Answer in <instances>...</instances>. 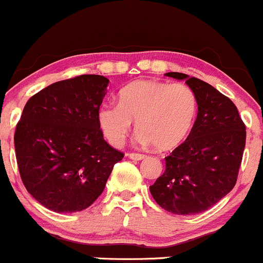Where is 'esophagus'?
<instances>
[{
    "label": "esophagus",
    "instance_id": "esophagus-1",
    "mask_svg": "<svg viewBox=\"0 0 263 263\" xmlns=\"http://www.w3.org/2000/svg\"><path fill=\"white\" fill-rule=\"evenodd\" d=\"M128 158L132 159V160H142V159L146 158V155H145V154L131 153V154H128Z\"/></svg>",
    "mask_w": 263,
    "mask_h": 263
}]
</instances>
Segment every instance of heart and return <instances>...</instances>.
Returning a JSON list of instances; mask_svg holds the SVG:
<instances>
[{
	"label": "heart",
	"mask_w": 263,
	"mask_h": 263,
	"mask_svg": "<svg viewBox=\"0 0 263 263\" xmlns=\"http://www.w3.org/2000/svg\"><path fill=\"white\" fill-rule=\"evenodd\" d=\"M196 112V97L187 85L139 80L121 90L119 103L99 108L98 123L107 141L119 147L136 121L140 142L165 151L187 139Z\"/></svg>",
	"instance_id": "heart-1"
}]
</instances>
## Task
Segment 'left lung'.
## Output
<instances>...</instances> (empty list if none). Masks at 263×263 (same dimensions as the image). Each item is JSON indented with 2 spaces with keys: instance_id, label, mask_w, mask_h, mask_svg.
Masks as SVG:
<instances>
[{
  "instance_id": "8db88e82",
  "label": "left lung",
  "mask_w": 263,
  "mask_h": 263,
  "mask_svg": "<svg viewBox=\"0 0 263 263\" xmlns=\"http://www.w3.org/2000/svg\"><path fill=\"white\" fill-rule=\"evenodd\" d=\"M196 97L197 118L187 140L165 158V172L150 192L164 210L195 215L213 208L234 188L246 146V126L234 103L208 82L181 72Z\"/></svg>"
}]
</instances>
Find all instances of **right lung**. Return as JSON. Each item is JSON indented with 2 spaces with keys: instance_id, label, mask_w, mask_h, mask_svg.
Instances as JSON below:
<instances>
[{
  "instance_id": "obj_1",
  "label": "right lung",
  "mask_w": 263,
  "mask_h": 263,
  "mask_svg": "<svg viewBox=\"0 0 263 263\" xmlns=\"http://www.w3.org/2000/svg\"><path fill=\"white\" fill-rule=\"evenodd\" d=\"M108 84L100 75L58 81L24 107L14 137L18 172L26 191L48 210L89 208L123 158L98 123Z\"/></svg>"
}]
</instances>
